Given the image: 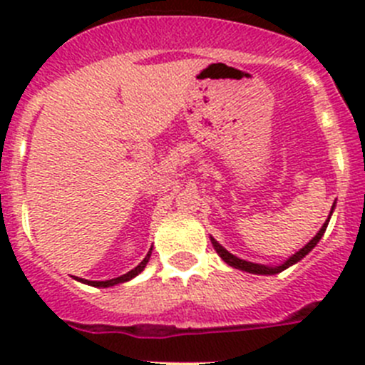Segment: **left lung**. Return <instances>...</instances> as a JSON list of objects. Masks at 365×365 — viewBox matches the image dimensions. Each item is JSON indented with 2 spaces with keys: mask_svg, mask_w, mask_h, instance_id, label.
Here are the masks:
<instances>
[{
  "mask_svg": "<svg viewBox=\"0 0 365 365\" xmlns=\"http://www.w3.org/2000/svg\"><path fill=\"white\" fill-rule=\"evenodd\" d=\"M330 215H332V212H330ZM329 220H330V217H329ZM329 220H327V222L323 224V227H322V230H319V233L316 235V237L312 238V240L309 242V244L305 245L304 249H300V251H298L297 254H293V256L289 257V259L286 261V263L279 264V267H263V264H256V263H249V261H244V259H238L237 256H233V254H231V252H227L226 249L222 247V245L217 244V242L213 240V238H212V244H213V247H215V251L219 252V256L222 257V259L226 261L227 264H231V267L240 268V270L249 272V274H263V275L268 274V275H274V274H279V272L286 270V268H288V267H292V264H295L297 261H300L302 257L305 256V254L311 252L312 249H314V245L319 242V238L323 237V233H325L327 226H329Z\"/></svg>",
  "mask_w": 365,
  "mask_h": 365,
  "instance_id": "1",
  "label": "left lung"
}]
</instances>
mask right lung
<instances>
[{"label":"right lung","mask_w":365,"mask_h":365,"mask_svg":"<svg viewBox=\"0 0 365 365\" xmlns=\"http://www.w3.org/2000/svg\"><path fill=\"white\" fill-rule=\"evenodd\" d=\"M150 254H152V251H150L148 254H146V257H145V259H143L141 263H139L138 267L134 268V270L127 272V274H125V275H121V277L111 279V281H84V279H79V281L86 282V284H90V286H95V288H108V286H114V284H120V282L130 281L132 277H135V275H138V274H141V272H143V268H145V267H146V263H148V259H150Z\"/></svg>","instance_id":"1"}]
</instances>
